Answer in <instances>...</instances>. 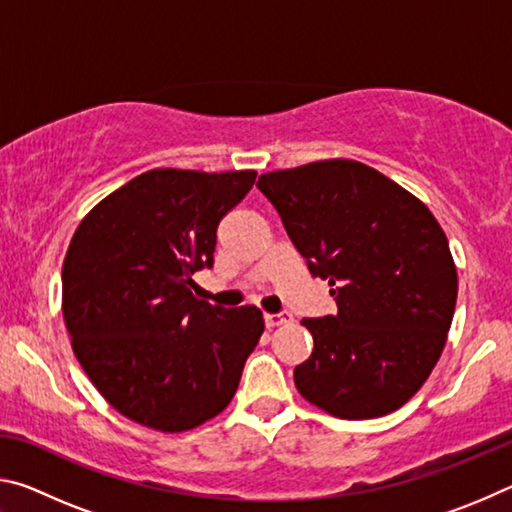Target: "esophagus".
Wrapping results in <instances>:
<instances>
[{
	"label": "esophagus",
	"instance_id": "obj_1",
	"mask_svg": "<svg viewBox=\"0 0 512 512\" xmlns=\"http://www.w3.org/2000/svg\"><path fill=\"white\" fill-rule=\"evenodd\" d=\"M266 327H280L284 323H291V314L289 311H282V314H266Z\"/></svg>",
	"mask_w": 512,
	"mask_h": 512
}]
</instances>
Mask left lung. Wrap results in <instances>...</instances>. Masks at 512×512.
I'll return each instance as SVG.
<instances>
[{
	"mask_svg": "<svg viewBox=\"0 0 512 512\" xmlns=\"http://www.w3.org/2000/svg\"><path fill=\"white\" fill-rule=\"evenodd\" d=\"M336 316L305 318L311 357L298 393L343 420L393 413L443 354L458 275L443 228L420 198L357 160H320L259 176Z\"/></svg>",
	"mask_w": 512,
	"mask_h": 512,
	"instance_id": "1",
	"label": "left lung"
}]
</instances>
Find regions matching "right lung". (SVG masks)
I'll use <instances>...</instances> for the list:
<instances>
[{"label":"right lung","instance_id":"right-lung-1","mask_svg":"<svg viewBox=\"0 0 512 512\" xmlns=\"http://www.w3.org/2000/svg\"><path fill=\"white\" fill-rule=\"evenodd\" d=\"M257 171L151 169L85 214L63 262L72 350L112 409L180 433L219 415L264 332L253 305L194 298L216 228Z\"/></svg>","mask_w":512,"mask_h":512}]
</instances>
